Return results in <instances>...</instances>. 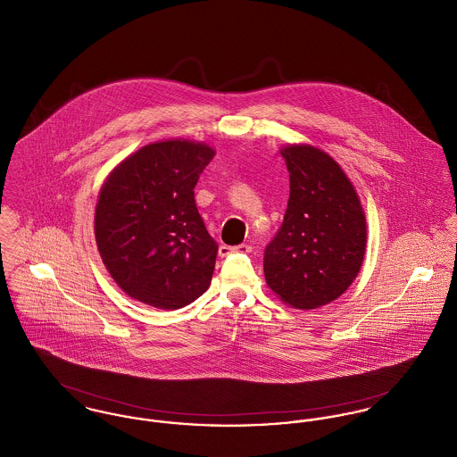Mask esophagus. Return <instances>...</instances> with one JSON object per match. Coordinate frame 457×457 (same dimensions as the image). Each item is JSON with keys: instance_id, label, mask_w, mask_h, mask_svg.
Listing matches in <instances>:
<instances>
[{"instance_id": "1", "label": "esophagus", "mask_w": 457, "mask_h": 457, "mask_svg": "<svg viewBox=\"0 0 457 457\" xmlns=\"http://www.w3.org/2000/svg\"><path fill=\"white\" fill-rule=\"evenodd\" d=\"M231 252H242V253H248V252H252V246L246 245V244H242V245L235 246H219V253H220V255H228V253H231Z\"/></svg>"}]
</instances>
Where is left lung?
Returning <instances> with one entry per match:
<instances>
[{
	"label": "left lung",
	"instance_id": "8db88e82",
	"mask_svg": "<svg viewBox=\"0 0 457 457\" xmlns=\"http://www.w3.org/2000/svg\"><path fill=\"white\" fill-rule=\"evenodd\" d=\"M290 196L280 231L264 252V277L295 310H316L352 285L367 250V220L341 165L310 144L280 149Z\"/></svg>",
	"mask_w": 457,
	"mask_h": 457
}]
</instances>
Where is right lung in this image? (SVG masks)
I'll list each match as a JSON object with an SVG mask.
<instances>
[{
  "label": "right lung",
  "mask_w": 457,
  "mask_h": 457,
  "mask_svg": "<svg viewBox=\"0 0 457 457\" xmlns=\"http://www.w3.org/2000/svg\"><path fill=\"white\" fill-rule=\"evenodd\" d=\"M213 154L207 142H151L105 177L96 242L105 270L132 299L179 310L209 288L217 244L193 189Z\"/></svg>",
  "instance_id": "1"
}]
</instances>
